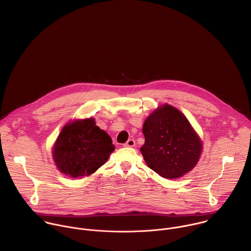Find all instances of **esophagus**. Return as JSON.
Segmentation results:
<instances>
[{
    "label": "esophagus",
    "mask_w": 251,
    "mask_h": 251,
    "mask_svg": "<svg viewBox=\"0 0 251 251\" xmlns=\"http://www.w3.org/2000/svg\"><path fill=\"white\" fill-rule=\"evenodd\" d=\"M125 147H134L135 146V140L133 139H128L127 142L124 145Z\"/></svg>",
    "instance_id": "1"
}]
</instances>
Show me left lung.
Instances as JSON below:
<instances>
[{
    "instance_id": "obj_1",
    "label": "left lung",
    "mask_w": 251,
    "mask_h": 251,
    "mask_svg": "<svg viewBox=\"0 0 251 251\" xmlns=\"http://www.w3.org/2000/svg\"><path fill=\"white\" fill-rule=\"evenodd\" d=\"M142 130L145 144L140 151L147 165L159 176L176 179L196 165L202 144L178 109L164 104L153 111Z\"/></svg>"
}]
</instances>
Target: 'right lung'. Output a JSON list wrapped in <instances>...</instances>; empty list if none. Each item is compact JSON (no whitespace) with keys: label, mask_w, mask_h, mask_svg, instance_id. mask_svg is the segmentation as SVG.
Segmentation results:
<instances>
[{"label":"right lung","mask_w":251,"mask_h":251,"mask_svg":"<svg viewBox=\"0 0 251 251\" xmlns=\"http://www.w3.org/2000/svg\"><path fill=\"white\" fill-rule=\"evenodd\" d=\"M115 150L107 133L94 119L74 121L61 131L53 150L59 170L73 178L89 176L103 165Z\"/></svg>","instance_id":"add662e5"}]
</instances>
